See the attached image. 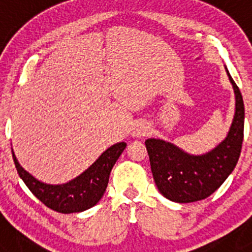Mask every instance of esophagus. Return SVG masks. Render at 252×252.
Wrapping results in <instances>:
<instances>
[{
  "mask_svg": "<svg viewBox=\"0 0 252 252\" xmlns=\"http://www.w3.org/2000/svg\"><path fill=\"white\" fill-rule=\"evenodd\" d=\"M149 131H150V127H149L145 122H137V124L133 126L132 135L135 137H144L148 135Z\"/></svg>",
  "mask_w": 252,
  "mask_h": 252,
  "instance_id": "obj_1",
  "label": "esophagus"
}]
</instances>
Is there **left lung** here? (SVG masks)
Returning <instances> with one entry per match:
<instances>
[{"instance_id": "8db88e82", "label": "left lung", "mask_w": 252, "mask_h": 252, "mask_svg": "<svg viewBox=\"0 0 252 252\" xmlns=\"http://www.w3.org/2000/svg\"><path fill=\"white\" fill-rule=\"evenodd\" d=\"M226 72L235 92V115L227 136L215 149L202 155H192L164 140L145 141L155 184L169 201L192 203L209 197L239 161L244 140V99L227 68Z\"/></svg>"}]
</instances>
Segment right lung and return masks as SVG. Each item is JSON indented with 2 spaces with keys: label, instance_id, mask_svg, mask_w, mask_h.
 <instances>
[{
  "label": "right lung",
  "instance_id": "obj_1",
  "mask_svg": "<svg viewBox=\"0 0 252 252\" xmlns=\"http://www.w3.org/2000/svg\"><path fill=\"white\" fill-rule=\"evenodd\" d=\"M126 148V142H117L93 162L81 175L64 184H46L20 165L12 150V158L20 178L30 192L48 208L59 213H77L98 203L106 192L110 173Z\"/></svg>",
  "mask_w": 252,
  "mask_h": 252
}]
</instances>
